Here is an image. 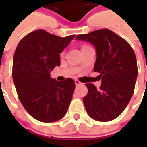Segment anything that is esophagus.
<instances>
[{
  "label": "esophagus",
  "instance_id": "34e87169",
  "mask_svg": "<svg viewBox=\"0 0 147 147\" xmlns=\"http://www.w3.org/2000/svg\"><path fill=\"white\" fill-rule=\"evenodd\" d=\"M75 84H76V86H78V85H81V84H82V83L80 82L79 80H78V79H75Z\"/></svg>",
  "mask_w": 147,
  "mask_h": 147
}]
</instances>
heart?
Returning <instances> with one entry per match:
<instances>
[{
    "instance_id": "heart-1",
    "label": "heart",
    "mask_w": 147,
    "mask_h": 147,
    "mask_svg": "<svg viewBox=\"0 0 147 147\" xmlns=\"http://www.w3.org/2000/svg\"><path fill=\"white\" fill-rule=\"evenodd\" d=\"M62 54H63V53H62Z\"/></svg>"
}]
</instances>
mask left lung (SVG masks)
I'll return each instance as SVG.
<instances>
[{"mask_svg": "<svg viewBox=\"0 0 147 147\" xmlns=\"http://www.w3.org/2000/svg\"><path fill=\"white\" fill-rule=\"evenodd\" d=\"M76 39L95 46L94 71L100 73L101 79L99 89L92 83H86L88 92L83 97L85 109L95 120H113L121 115L133 96L138 77L135 53L127 41L107 28L78 35Z\"/></svg>", "mask_w": 147, "mask_h": 147, "instance_id": "1", "label": "left lung"}]
</instances>
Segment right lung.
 <instances>
[{
	"instance_id": "obj_1",
	"label": "right lung",
	"mask_w": 147,
	"mask_h": 147,
	"mask_svg": "<svg viewBox=\"0 0 147 147\" xmlns=\"http://www.w3.org/2000/svg\"><path fill=\"white\" fill-rule=\"evenodd\" d=\"M74 37H59L38 29L26 35L16 47L12 70L16 92L27 112L38 121H57L68 110L74 80L56 81L50 72L59 66V53Z\"/></svg>"
}]
</instances>
